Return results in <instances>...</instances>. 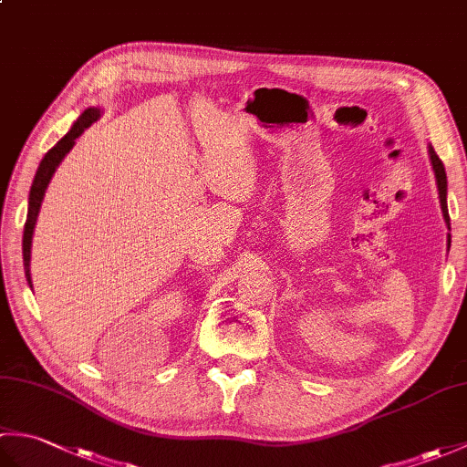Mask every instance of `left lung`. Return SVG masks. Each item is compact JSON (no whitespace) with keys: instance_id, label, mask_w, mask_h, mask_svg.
<instances>
[{"instance_id":"obj_1","label":"left lung","mask_w":467,"mask_h":467,"mask_svg":"<svg viewBox=\"0 0 467 467\" xmlns=\"http://www.w3.org/2000/svg\"><path fill=\"white\" fill-rule=\"evenodd\" d=\"M430 161H431L433 172H435V182H438L440 202H441V213H443L445 223H448V228H450V213H448V176H445L443 162L440 161V156L435 154V150H433L431 146H430Z\"/></svg>"}]
</instances>
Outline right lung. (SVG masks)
<instances>
[{"mask_svg":"<svg viewBox=\"0 0 467 467\" xmlns=\"http://www.w3.org/2000/svg\"><path fill=\"white\" fill-rule=\"evenodd\" d=\"M98 118H100V108H88L84 110V114L78 118L74 122V126L69 128V132L57 140V144L47 150L46 156L42 158V162L37 166L36 178L32 182V191H29V201H27V218H26V226H24V269H26V279L32 286V273H29V259H32V236H34V228H36V221H37V213L39 206H42L46 188L52 181V176L56 172V168L59 166V162L64 161V156L72 150L76 144V138L82 136V132L86 128H90Z\"/></svg>","mask_w":467,"mask_h":467,"instance_id":"obj_1","label":"right lung"}]
</instances>
